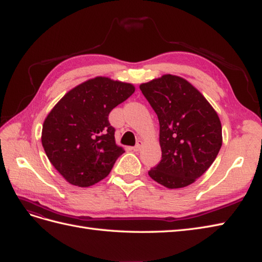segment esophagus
I'll list each match as a JSON object with an SVG mask.
<instances>
[{"mask_svg":"<svg viewBox=\"0 0 262 262\" xmlns=\"http://www.w3.org/2000/svg\"><path fill=\"white\" fill-rule=\"evenodd\" d=\"M141 147H142V141H137L136 145H135L134 147H133V150H134L135 152H137V151L141 150Z\"/></svg>","mask_w":262,"mask_h":262,"instance_id":"1","label":"esophagus"}]
</instances>
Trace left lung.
Segmentation results:
<instances>
[{
	"mask_svg": "<svg viewBox=\"0 0 262 262\" xmlns=\"http://www.w3.org/2000/svg\"><path fill=\"white\" fill-rule=\"evenodd\" d=\"M140 89L160 125L161 161L148 176L168 188L191 185L212 165L222 147L217 112L182 77L163 75Z\"/></svg>",
	"mask_w": 262,
	"mask_h": 262,
	"instance_id": "1",
	"label": "left lung"
}]
</instances>
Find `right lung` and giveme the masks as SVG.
Here are the masks:
<instances>
[{
  "mask_svg": "<svg viewBox=\"0 0 262 262\" xmlns=\"http://www.w3.org/2000/svg\"><path fill=\"white\" fill-rule=\"evenodd\" d=\"M135 92L132 84L95 77L69 91L45 118L42 144L67 182L89 187L109 175L125 151L109 114Z\"/></svg>",
  "mask_w": 262,
  "mask_h": 262,
  "instance_id": "right-lung-1",
  "label": "right lung"
}]
</instances>
